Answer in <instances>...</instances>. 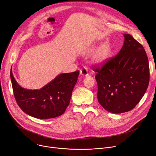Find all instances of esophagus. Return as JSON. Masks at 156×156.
<instances>
[{
	"instance_id": "1",
	"label": "esophagus",
	"mask_w": 156,
	"mask_h": 156,
	"mask_svg": "<svg viewBox=\"0 0 156 156\" xmlns=\"http://www.w3.org/2000/svg\"><path fill=\"white\" fill-rule=\"evenodd\" d=\"M80 74L82 76H87L89 75L88 70L86 67H83L80 70Z\"/></svg>"
}]
</instances>
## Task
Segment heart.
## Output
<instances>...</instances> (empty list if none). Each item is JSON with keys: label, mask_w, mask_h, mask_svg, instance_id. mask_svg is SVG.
<instances>
[{"label": "heart", "mask_w": 156, "mask_h": 156, "mask_svg": "<svg viewBox=\"0 0 156 156\" xmlns=\"http://www.w3.org/2000/svg\"><path fill=\"white\" fill-rule=\"evenodd\" d=\"M111 53V46L109 42H104L98 49L95 51L93 61L95 63L101 64L105 62Z\"/></svg>", "instance_id": "obj_1"}]
</instances>
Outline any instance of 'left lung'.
Instances as JSON below:
<instances>
[{
	"label": "left lung",
	"instance_id": "left-lung-1",
	"mask_svg": "<svg viewBox=\"0 0 156 156\" xmlns=\"http://www.w3.org/2000/svg\"><path fill=\"white\" fill-rule=\"evenodd\" d=\"M121 51L101 67L95 66L98 99L106 111L126 112L140 102L149 83V66L144 48L131 35L124 34Z\"/></svg>",
	"mask_w": 156,
	"mask_h": 156
}]
</instances>
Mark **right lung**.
Returning a JSON list of instances; mask_svg holds the SVG:
<instances>
[{
	"mask_svg": "<svg viewBox=\"0 0 156 156\" xmlns=\"http://www.w3.org/2000/svg\"><path fill=\"white\" fill-rule=\"evenodd\" d=\"M79 74V70L61 74L41 89L29 90L18 84L10 70L12 86L18 105L26 114L41 119L54 118L64 113Z\"/></svg>",
	"mask_w": 156,
	"mask_h": 156,
	"instance_id": "1",
	"label": "right lung"
}]
</instances>
